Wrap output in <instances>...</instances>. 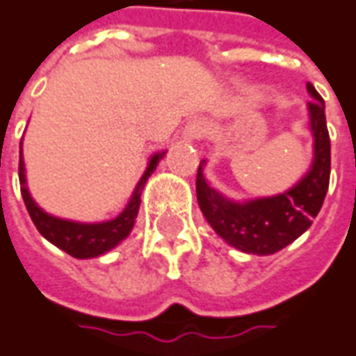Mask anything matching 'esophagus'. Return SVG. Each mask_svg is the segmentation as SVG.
Instances as JSON below:
<instances>
[{
  "label": "esophagus",
  "mask_w": 356,
  "mask_h": 356,
  "mask_svg": "<svg viewBox=\"0 0 356 356\" xmlns=\"http://www.w3.org/2000/svg\"><path fill=\"white\" fill-rule=\"evenodd\" d=\"M207 134V124L203 122V120H192L186 129H184V137L188 139V141H197V139H202L203 136Z\"/></svg>",
  "instance_id": "1"
}]
</instances>
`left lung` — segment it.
I'll return each mask as SVG.
<instances>
[{"instance_id": "1", "label": "left lung", "mask_w": 356, "mask_h": 356, "mask_svg": "<svg viewBox=\"0 0 356 356\" xmlns=\"http://www.w3.org/2000/svg\"><path fill=\"white\" fill-rule=\"evenodd\" d=\"M306 90L312 97L308 102V126L314 137V159L308 172L293 188L269 197L234 202L205 180V161L197 168L195 192L203 217L220 238L240 252L257 256L275 254L305 234L322 209L330 186L332 145L323 99L312 83L306 85Z\"/></svg>"}]
</instances>
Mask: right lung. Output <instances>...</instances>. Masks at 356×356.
<instances>
[{
    "label": "right lung",
    "mask_w": 356,
    "mask_h": 356,
    "mask_svg": "<svg viewBox=\"0 0 356 356\" xmlns=\"http://www.w3.org/2000/svg\"><path fill=\"white\" fill-rule=\"evenodd\" d=\"M21 147H23V141H21ZM164 153L166 151L154 153L149 159V164H147L141 180L137 182L134 195L129 197L126 209L122 211L116 219L104 220V222H77V220L54 217L50 213H46L42 207H38V203L34 202L29 188H26L23 151H21L19 182H21V193H23L24 205H26V211H29V215L33 219L34 227L38 229V232L48 242L63 250L65 254L77 257V259H89V257H99L102 254H106L112 248H116L122 240L127 238V234L134 229L137 213H139V203H141V192L145 188L149 176L154 172L156 164L161 163Z\"/></svg>",
    "instance_id": "obj_1"
}]
</instances>
